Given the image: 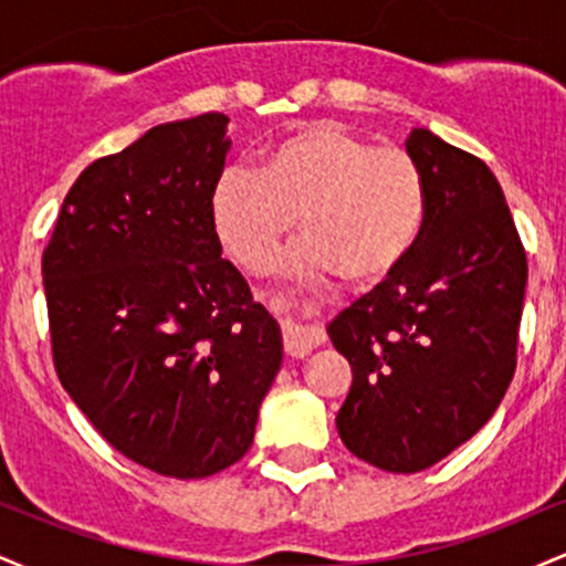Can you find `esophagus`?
Wrapping results in <instances>:
<instances>
[{"label": "esophagus", "instance_id": "1", "mask_svg": "<svg viewBox=\"0 0 566 566\" xmlns=\"http://www.w3.org/2000/svg\"><path fill=\"white\" fill-rule=\"evenodd\" d=\"M282 335H284V350L295 359H303L308 356L311 350L319 348L324 343V335L319 327H311V324H301L295 319H284L282 324Z\"/></svg>", "mask_w": 566, "mask_h": 566}]
</instances>
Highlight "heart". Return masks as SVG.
Masks as SVG:
<instances>
[{
  "instance_id": "b5f03b06",
  "label": "heart",
  "mask_w": 566,
  "mask_h": 566,
  "mask_svg": "<svg viewBox=\"0 0 566 566\" xmlns=\"http://www.w3.org/2000/svg\"><path fill=\"white\" fill-rule=\"evenodd\" d=\"M428 193L401 146H373L335 122H311L271 143L258 175L226 167L210 197L223 250L261 271L301 223L305 239L284 261L292 276L340 271L356 284L391 276L426 226Z\"/></svg>"
}]
</instances>
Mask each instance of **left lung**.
Returning <instances> with one entry per match:
<instances>
[{"label":"left lung","instance_id":"1","mask_svg":"<svg viewBox=\"0 0 566 566\" xmlns=\"http://www.w3.org/2000/svg\"><path fill=\"white\" fill-rule=\"evenodd\" d=\"M407 151L426 178L420 242L327 327L354 373L337 433L391 473L439 463L492 418L516 373L527 287V252L490 167L423 127Z\"/></svg>","mask_w":566,"mask_h":566}]
</instances>
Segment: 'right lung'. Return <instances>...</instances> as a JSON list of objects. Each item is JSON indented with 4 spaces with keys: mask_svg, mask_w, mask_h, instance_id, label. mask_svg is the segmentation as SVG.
Masks as SVG:
<instances>
[{
    "mask_svg": "<svg viewBox=\"0 0 566 566\" xmlns=\"http://www.w3.org/2000/svg\"><path fill=\"white\" fill-rule=\"evenodd\" d=\"M226 125L167 122L84 167L42 255L61 386L116 452L172 479L250 450L282 365L279 324L212 226Z\"/></svg>",
    "mask_w": 566,
    "mask_h": 566,
    "instance_id": "obj_1",
    "label": "right lung"
}]
</instances>
